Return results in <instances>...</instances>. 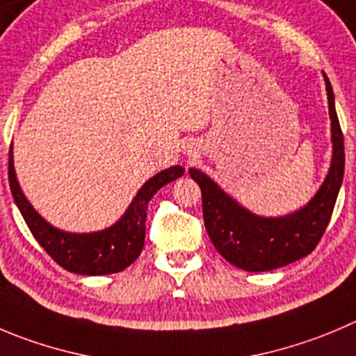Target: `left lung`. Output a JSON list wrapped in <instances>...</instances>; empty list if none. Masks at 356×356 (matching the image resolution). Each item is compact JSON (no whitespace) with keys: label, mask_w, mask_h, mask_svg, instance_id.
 <instances>
[{"label":"left lung","mask_w":356,"mask_h":356,"mask_svg":"<svg viewBox=\"0 0 356 356\" xmlns=\"http://www.w3.org/2000/svg\"><path fill=\"white\" fill-rule=\"evenodd\" d=\"M328 113L332 120V164L323 185L299 211L280 218H264L227 195L215 181L192 168V180L202 194V216L209 239L220 255L250 273L273 270L309 255L327 229L344 176V138L327 74Z\"/></svg>","instance_id":"obj_1"}]
</instances>
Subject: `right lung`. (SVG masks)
Returning <instances> with one entry per match:
<instances>
[{
    "mask_svg": "<svg viewBox=\"0 0 356 356\" xmlns=\"http://www.w3.org/2000/svg\"><path fill=\"white\" fill-rule=\"evenodd\" d=\"M185 172L181 165H172L152 176L140 188L127 211L118 222L99 232L71 234L50 225L35 211L22 194L13 169L12 147L8 154V181L13 201L19 206L29 231L43 250L66 270L86 276L113 274L129 267L140 257L145 245L147 206L155 192L171 184Z\"/></svg>",
    "mask_w": 356,
    "mask_h": 356,
    "instance_id": "add662e5",
    "label": "right lung"
}]
</instances>
